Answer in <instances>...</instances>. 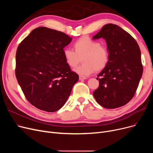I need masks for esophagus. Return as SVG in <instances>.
I'll use <instances>...</instances> for the list:
<instances>
[{
	"label": "esophagus",
	"mask_w": 153,
	"mask_h": 153,
	"mask_svg": "<svg viewBox=\"0 0 153 153\" xmlns=\"http://www.w3.org/2000/svg\"><path fill=\"white\" fill-rule=\"evenodd\" d=\"M87 79V78H86L85 77L81 76H79V80H85V79Z\"/></svg>",
	"instance_id": "esophagus-1"
}]
</instances>
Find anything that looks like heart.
Wrapping results in <instances>:
<instances>
[{"instance_id": "obj_1", "label": "heart", "mask_w": 153, "mask_h": 153, "mask_svg": "<svg viewBox=\"0 0 153 153\" xmlns=\"http://www.w3.org/2000/svg\"><path fill=\"white\" fill-rule=\"evenodd\" d=\"M74 51L69 48L63 50V56L68 65L74 68L82 58L83 63L74 69V72L81 76H88L95 69L100 71L105 68L109 60V51L99 42L87 37L79 38L74 43Z\"/></svg>"}]
</instances>
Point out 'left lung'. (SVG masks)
I'll return each mask as SVG.
<instances>
[{
    "label": "left lung",
    "mask_w": 153,
    "mask_h": 153,
    "mask_svg": "<svg viewBox=\"0 0 153 153\" xmlns=\"http://www.w3.org/2000/svg\"><path fill=\"white\" fill-rule=\"evenodd\" d=\"M105 39L109 51L107 66L97 79L99 88L93 92L101 106L116 108L133 97L143 74L141 51L136 40L121 27L109 23L92 37Z\"/></svg>",
    "instance_id": "8db88e82"
}]
</instances>
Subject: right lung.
<instances>
[{
	"label": "right lung",
	"instance_id": "obj_1",
	"mask_svg": "<svg viewBox=\"0 0 153 153\" xmlns=\"http://www.w3.org/2000/svg\"><path fill=\"white\" fill-rule=\"evenodd\" d=\"M71 41L62 32L42 27L32 30L17 48L16 77L27 99L39 110H59L78 81L63 56Z\"/></svg>",
	"mask_w": 153,
	"mask_h": 153
}]
</instances>
